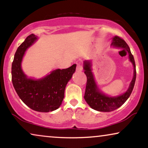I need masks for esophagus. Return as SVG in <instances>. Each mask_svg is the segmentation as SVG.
I'll return each mask as SVG.
<instances>
[{
    "mask_svg": "<svg viewBox=\"0 0 148 148\" xmlns=\"http://www.w3.org/2000/svg\"><path fill=\"white\" fill-rule=\"evenodd\" d=\"M76 70L77 71H81L83 70V65L82 64L78 63L77 64V67H76Z\"/></svg>",
    "mask_w": 148,
    "mask_h": 148,
    "instance_id": "1",
    "label": "esophagus"
}]
</instances>
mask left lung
Segmentation results:
<instances>
[{"instance_id": "1", "label": "left lung", "mask_w": 148, "mask_h": 148, "mask_svg": "<svg viewBox=\"0 0 148 148\" xmlns=\"http://www.w3.org/2000/svg\"><path fill=\"white\" fill-rule=\"evenodd\" d=\"M112 45L114 47L121 48L123 50H127L129 60L132 62L133 67H134V73H133V77L129 88L126 92L116 97H109L99 91L95 82L94 75L92 73V69H91V66H92L91 62L88 60H85L84 69L85 70L84 73L87 77V84L84 99L91 108L100 112H110L122 106L130 96L134 88L135 79H136V69H135L134 57L131 54L128 44L125 42L124 40L116 36L112 38Z\"/></svg>"}]
</instances>
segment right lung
I'll list each match as a JSON object with an SVG mask.
<instances>
[{"label": "right lung", "mask_w": 148, "mask_h": 148, "mask_svg": "<svg viewBox=\"0 0 148 148\" xmlns=\"http://www.w3.org/2000/svg\"><path fill=\"white\" fill-rule=\"evenodd\" d=\"M37 38L31 34L18 47L12 63V82L20 99L32 110L48 112L59 108L64 98L65 87L75 71L76 64L63 69H56L45 77L29 79L21 69L25 52Z\"/></svg>", "instance_id": "obj_1"}]
</instances>
